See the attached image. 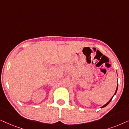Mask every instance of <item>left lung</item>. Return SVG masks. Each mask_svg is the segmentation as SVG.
<instances>
[{
  "mask_svg": "<svg viewBox=\"0 0 129 129\" xmlns=\"http://www.w3.org/2000/svg\"><path fill=\"white\" fill-rule=\"evenodd\" d=\"M117 87H118V84H117ZM117 89H116V91H115V93H114V94H116V92H117ZM112 99H111L110 100H109V101L108 102H107V103H106V104H105V105H104V106H102V107H101V108H103V107H106V106L107 105H108V104L109 103H110V101H111V100H112Z\"/></svg>",
  "mask_w": 129,
  "mask_h": 129,
  "instance_id": "8db88e82",
  "label": "left lung"
}]
</instances>
